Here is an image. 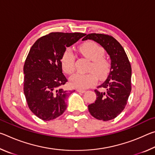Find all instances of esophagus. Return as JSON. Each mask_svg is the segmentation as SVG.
I'll return each instance as SVG.
<instances>
[{
  "label": "esophagus",
  "mask_w": 155,
  "mask_h": 155,
  "mask_svg": "<svg viewBox=\"0 0 155 155\" xmlns=\"http://www.w3.org/2000/svg\"><path fill=\"white\" fill-rule=\"evenodd\" d=\"M77 91H78V92H80V93H85V90H81V89H77Z\"/></svg>",
  "instance_id": "34e87169"
}]
</instances>
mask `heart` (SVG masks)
I'll return each instance as SVG.
<instances>
[{
	"label": "heart",
	"mask_w": 155,
	"mask_h": 155,
	"mask_svg": "<svg viewBox=\"0 0 155 155\" xmlns=\"http://www.w3.org/2000/svg\"><path fill=\"white\" fill-rule=\"evenodd\" d=\"M78 50L86 58L91 60L88 70H92L86 74L77 73L70 78V84L74 87L86 89L91 87L96 83L98 77L103 78L108 74L110 70L109 60L103 55V47L92 41H88L79 46ZM75 57L71 49L68 48L63 54L61 59L62 69L68 74L74 72ZM98 76H97V75Z\"/></svg>",
	"instance_id": "obj_1"
}]
</instances>
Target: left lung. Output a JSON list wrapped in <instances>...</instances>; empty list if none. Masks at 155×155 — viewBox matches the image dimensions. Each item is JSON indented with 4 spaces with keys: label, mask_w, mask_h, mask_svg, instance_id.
I'll return each instance as SVG.
<instances>
[{
    "label": "left lung",
    "mask_w": 155,
    "mask_h": 155,
    "mask_svg": "<svg viewBox=\"0 0 155 155\" xmlns=\"http://www.w3.org/2000/svg\"><path fill=\"white\" fill-rule=\"evenodd\" d=\"M92 40L105 49L111 59L108 77L95 90V103L88 105L90 114L99 120L109 121L116 117L127 105L131 91V66L121 44L111 35L87 34L82 40Z\"/></svg>",
    "instance_id": "1"
}]
</instances>
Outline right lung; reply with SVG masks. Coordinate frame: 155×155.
<instances>
[{
  "mask_svg": "<svg viewBox=\"0 0 155 155\" xmlns=\"http://www.w3.org/2000/svg\"><path fill=\"white\" fill-rule=\"evenodd\" d=\"M82 33H51L31 47L24 65V93L28 108L39 118L49 121L64 114L65 100L72 91L63 86L61 57L66 47L85 36Z\"/></svg>",
  "mask_w": 155,
  "mask_h": 155,
  "instance_id": "1",
  "label": "right lung"
}]
</instances>
